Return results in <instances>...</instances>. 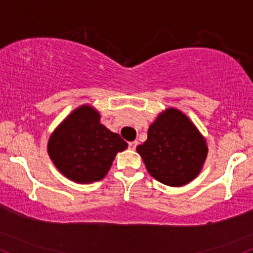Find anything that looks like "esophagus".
<instances>
[{"instance_id":"obj_1","label":"esophagus","mask_w":253,"mask_h":253,"mask_svg":"<svg viewBox=\"0 0 253 253\" xmlns=\"http://www.w3.org/2000/svg\"><path fill=\"white\" fill-rule=\"evenodd\" d=\"M137 145H138V142H137V141L130 142V143H129V149H130V150H135Z\"/></svg>"}]
</instances>
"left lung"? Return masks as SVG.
Wrapping results in <instances>:
<instances>
[{
    "label": "left lung",
    "instance_id": "8db88e82",
    "mask_svg": "<svg viewBox=\"0 0 253 253\" xmlns=\"http://www.w3.org/2000/svg\"><path fill=\"white\" fill-rule=\"evenodd\" d=\"M148 172L165 185L178 188L192 182L207 161V139L193 122L176 108L157 115L148 139L136 148Z\"/></svg>",
    "mask_w": 253,
    "mask_h": 253
}]
</instances>
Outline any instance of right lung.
I'll return each mask as SVG.
<instances>
[{
  "instance_id": "1",
  "label": "right lung",
  "mask_w": 253,
  "mask_h": 253,
  "mask_svg": "<svg viewBox=\"0 0 253 253\" xmlns=\"http://www.w3.org/2000/svg\"><path fill=\"white\" fill-rule=\"evenodd\" d=\"M46 148L64 177L90 184L107 176L117 152L126 150L127 143L103 126L97 109L83 104L56 126Z\"/></svg>"
}]
</instances>
